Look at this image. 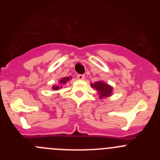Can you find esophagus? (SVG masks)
I'll return each instance as SVG.
<instances>
[{
	"label": "esophagus",
	"mask_w": 160,
	"mask_h": 160,
	"mask_svg": "<svg viewBox=\"0 0 160 160\" xmlns=\"http://www.w3.org/2000/svg\"><path fill=\"white\" fill-rule=\"evenodd\" d=\"M77 78L79 79V80H83L85 78V75L84 74H78Z\"/></svg>",
	"instance_id": "1"
}]
</instances>
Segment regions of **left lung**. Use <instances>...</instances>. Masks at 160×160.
I'll return each instance as SVG.
<instances>
[{
    "label": "left lung",
    "instance_id": "left-lung-1",
    "mask_svg": "<svg viewBox=\"0 0 160 160\" xmlns=\"http://www.w3.org/2000/svg\"><path fill=\"white\" fill-rule=\"evenodd\" d=\"M91 86H92L93 88L97 90L100 98H104L110 97V96L112 95L113 87L107 83L104 82H95L94 84H91Z\"/></svg>",
    "mask_w": 160,
    "mask_h": 160
}]
</instances>
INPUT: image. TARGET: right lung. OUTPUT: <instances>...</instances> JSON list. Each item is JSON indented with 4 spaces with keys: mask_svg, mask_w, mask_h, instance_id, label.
<instances>
[{
    "mask_svg": "<svg viewBox=\"0 0 160 160\" xmlns=\"http://www.w3.org/2000/svg\"><path fill=\"white\" fill-rule=\"evenodd\" d=\"M69 79H70V78L69 77H65V78H61L60 80H59V84L56 85V86H53V87H52V89L54 90H58V89H61L62 87V85L66 84V83L69 81Z\"/></svg>",
    "mask_w": 160,
    "mask_h": 160,
    "instance_id": "obj_1",
    "label": "right lung"
}]
</instances>
